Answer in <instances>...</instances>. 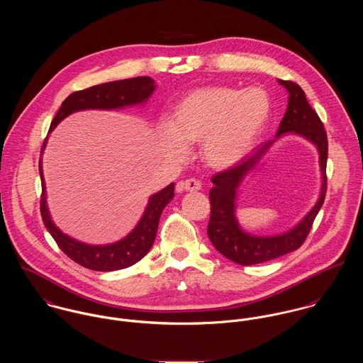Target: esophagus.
I'll return each instance as SVG.
<instances>
[{"instance_id":"esophagus-1","label":"esophagus","mask_w":363,"mask_h":363,"mask_svg":"<svg viewBox=\"0 0 363 363\" xmlns=\"http://www.w3.org/2000/svg\"><path fill=\"white\" fill-rule=\"evenodd\" d=\"M179 187L186 191H199L201 189V183L196 179H186L179 182Z\"/></svg>"}]
</instances>
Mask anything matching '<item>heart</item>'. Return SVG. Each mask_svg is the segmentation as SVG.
<instances>
[{
    "label": "heart",
    "instance_id": "b5f03b06",
    "mask_svg": "<svg viewBox=\"0 0 363 363\" xmlns=\"http://www.w3.org/2000/svg\"><path fill=\"white\" fill-rule=\"evenodd\" d=\"M271 117L268 94L252 86H206L187 94L174 106L172 120L159 128L166 154L187 155L190 144L200 143L204 163L228 169L239 163L257 143Z\"/></svg>",
    "mask_w": 363,
    "mask_h": 363
}]
</instances>
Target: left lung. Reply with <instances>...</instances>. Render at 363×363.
Returning <instances> with one entry per match:
<instances>
[{
	"label": "left lung",
	"mask_w": 363,
	"mask_h": 363,
	"mask_svg": "<svg viewBox=\"0 0 363 363\" xmlns=\"http://www.w3.org/2000/svg\"><path fill=\"white\" fill-rule=\"evenodd\" d=\"M279 84L286 88L289 94L288 108L278 127L275 137L279 138L286 132H295L305 136L314 143L319 150L320 167L323 184L320 199L311 212L294 230L279 237L261 238L246 234L238 226L234 216V200L235 190L242 181L244 176L252 169L260 157L274 142V140L261 144L252 155L246 156L239 163L216 173L211 182L213 187L209 191L211 201V216L208 223V238L213 247L226 259H232L240 265H253L264 261L278 259L294 250H298L306 240L314 218L317 216L320 208L324 203L327 191V154L328 141L324 125L311 108L306 99L303 89L292 82L282 81ZM276 139V138H275Z\"/></svg>",
	"instance_id": "obj_1"
}]
</instances>
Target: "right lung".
Segmentation results:
<instances>
[{"label":"right lung","instance_id":"right-lung-1","mask_svg":"<svg viewBox=\"0 0 363 363\" xmlns=\"http://www.w3.org/2000/svg\"><path fill=\"white\" fill-rule=\"evenodd\" d=\"M155 91V81L150 77H137L131 79L114 81L91 86L84 91L71 94L58 108L55 117L50 124V131L55 125L78 110L86 108H121L124 106L140 104L145 102ZM46 140L43 143L40 154H43ZM39 173L42 179V197H40V213L45 226L50 232L52 239L58 247L77 264L94 269V271H116L127 268L143 259L152 247L155 242L159 218L170 200L174 196V184H169L159 193L154 194L145 212L135 226V229L125 236L123 240L106 246H91L81 243L67 235H64L54 223L46 204V187L42 169V157L39 160Z\"/></svg>","mask_w":363,"mask_h":363}]
</instances>
